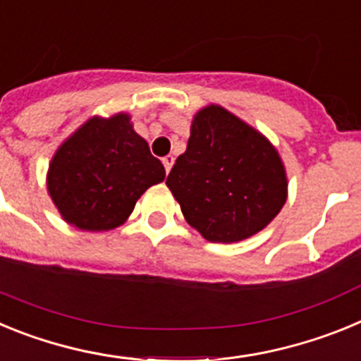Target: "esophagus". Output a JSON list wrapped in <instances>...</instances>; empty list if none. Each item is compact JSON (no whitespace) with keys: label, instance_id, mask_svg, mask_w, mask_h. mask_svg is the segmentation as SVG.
I'll list each match as a JSON object with an SVG mask.
<instances>
[{"label":"esophagus","instance_id":"obj_1","mask_svg":"<svg viewBox=\"0 0 361 361\" xmlns=\"http://www.w3.org/2000/svg\"><path fill=\"white\" fill-rule=\"evenodd\" d=\"M173 162H175L173 155H166V157L162 159V164H164V170H166V173H168V171L171 170V166H173Z\"/></svg>","mask_w":361,"mask_h":361}]
</instances>
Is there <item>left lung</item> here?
I'll return each mask as SVG.
<instances>
[{
  "instance_id": "left-lung-1",
  "label": "left lung",
  "mask_w": 361,
  "mask_h": 361,
  "mask_svg": "<svg viewBox=\"0 0 361 361\" xmlns=\"http://www.w3.org/2000/svg\"><path fill=\"white\" fill-rule=\"evenodd\" d=\"M166 184L184 219L209 242H238L266 228L288 199L286 170L262 133L222 106L193 119L186 152Z\"/></svg>"
}]
</instances>
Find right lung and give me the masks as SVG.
<instances>
[{
  "label": "right lung",
  "instance_id": "obj_1",
  "mask_svg": "<svg viewBox=\"0 0 361 361\" xmlns=\"http://www.w3.org/2000/svg\"><path fill=\"white\" fill-rule=\"evenodd\" d=\"M166 177L130 117H94L61 145L49 170V193L68 224L85 231L121 226L137 199Z\"/></svg>",
  "mask_w": 361,
  "mask_h": 361
}]
</instances>
